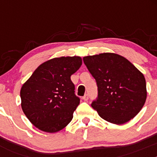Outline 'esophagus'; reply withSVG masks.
Instances as JSON below:
<instances>
[{
  "instance_id": "1",
  "label": "esophagus",
  "mask_w": 157,
  "mask_h": 157,
  "mask_svg": "<svg viewBox=\"0 0 157 157\" xmlns=\"http://www.w3.org/2000/svg\"><path fill=\"white\" fill-rule=\"evenodd\" d=\"M88 95H87V94H86L85 96H84V97H82V100L83 101H87V100H88Z\"/></svg>"
}]
</instances>
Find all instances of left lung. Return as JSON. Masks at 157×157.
<instances>
[{
  "instance_id": "obj_1",
  "label": "left lung",
  "mask_w": 157,
  "mask_h": 157,
  "mask_svg": "<svg viewBox=\"0 0 157 157\" xmlns=\"http://www.w3.org/2000/svg\"><path fill=\"white\" fill-rule=\"evenodd\" d=\"M83 61L98 84V98L91 106L98 115L116 125L135 117L146 101L144 75L125 57L112 52L84 56Z\"/></svg>"
}]
</instances>
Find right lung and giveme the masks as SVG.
<instances>
[{
	"label": "right lung",
	"instance_id": "add662e5",
	"mask_svg": "<svg viewBox=\"0 0 157 157\" xmlns=\"http://www.w3.org/2000/svg\"><path fill=\"white\" fill-rule=\"evenodd\" d=\"M80 56L52 58L37 67L20 90L23 112L41 131L56 133L73 118L80 100L71 76L80 68Z\"/></svg>",
	"mask_w": 157,
	"mask_h": 157
}]
</instances>
